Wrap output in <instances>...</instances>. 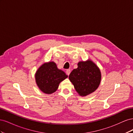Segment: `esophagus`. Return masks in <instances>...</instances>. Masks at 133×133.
I'll return each mask as SVG.
<instances>
[{
	"instance_id": "esophagus-1",
	"label": "esophagus",
	"mask_w": 133,
	"mask_h": 133,
	"mask_svg": "<svg viewBox=\"0 0 133 133\" xmlns=\"http://www.w3.org/2000/svg\"><path fill=\"white\" fill-rule=\"evenodd\" d=\"M70 69H67L66 70V74L68 75H69V74H70Z\"/></svg>"
}]
</instances>
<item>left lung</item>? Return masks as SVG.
Returning <instances> with one entry per match:
<instances>
[{
    "mask_svg": "<svg viewBox=\"0 0 133 133\" xmlns=\"http://www.w3.org/2000/svg\"><path fill=\"white\" fill-rule=\"evenodd\" d=\"M69 79L78 94L86 96L98 88L101 80V73L98 67L89 60L79 62L78 68L71 72Z\"/></svg>",
    "mask_w": 133,
    "mask_h": 133,
    "instance_id": "8db88e82",
    "label": "left lung"
}]
</instances>
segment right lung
Masks as SVG:
<instances>
[{
  "label": "right lung",
  "instance_id": "obj_1",
  "mask_svg": "<svg viewBox=\"0 0 133 133\" xmlns=\"http://www.w3.org/2000/svg\"><path fill=\"white\" fill-rule=\"evenodd\" d=\"M67 77L68 75L58 69L54 62L43 64L35 74L36 83L39 89L44 93L49 94L57 90L60 83Z\"/></svg>",
  "mask_w": 133,
  "mask_h": 133
}]
</instances>
